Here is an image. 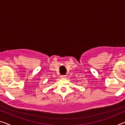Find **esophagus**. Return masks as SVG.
Instances as JSON below:
<instances>
[{"instance_id":"1","label":"esophagus","mask_w":125,"mask_h":125,"mask_svg":"<svg viewBox=\"0 0 125 125\" xmlns=\"http://www.w3.org/2000/svg\"><path fill=\"white\" fill-rule=\"evenodd\" d=\"M61 78H63V79H64V78H66V75H62L61 76Z\"/></svg>"}]
</instances>
